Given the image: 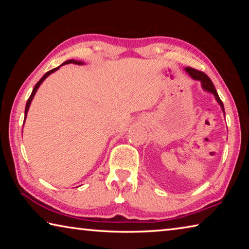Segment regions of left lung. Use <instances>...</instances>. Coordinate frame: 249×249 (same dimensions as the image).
<instances>
[{"instance_id": "left-lung-1", "label": "left lung", "mask_w": 249, "mask_h": 249, "mask_svg": "<svg viewBox=\"0 0 249 249\" xmlns=\"http://www.w3.org/2000/svg\"><path fill=\"white\" fill-rule=\"evenodd\" d=\"M184 70L187 71L188 74L190 75V77L193 79V80H197V81L201 82V87L202 89H203L204 91L206 92H210V93H212L214 95V98H215L216 102L220 104V107L222 108L223 113L225 114V111H224V105H223V102L220 99V96H218L217 92L215 90V88H214V84L213 82L211 81V79L206 75L204 72H202V71H197L196 69L193 68H190V67H187V68H184Z\"/></svg>"}]
</instances>
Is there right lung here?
I'll use <instances>...</instances> for the list:
<instances>
[{"label": "right lung", "mask_w": 249, "mask_h": 249, "mask_svg": "<svg viewBox=\"0 0 249 249\" xmlns=\"http://www.w3.org/2000/svg\"><path fill=\"white\" fill-rule=\"evenodd\" d=\"M68 64H74V65H84V62L83 61H79V60H74V59H70V60H67V61H65L64 64H62L61 66H64V65H68ZM61 66H59V67H57V68H54V69H53V70H50V71H48V72H46L44 75H43V78H41L38 82L36 83V86L34 87V89H33V92H32V94H31V96H29V99L27 100V103H26V107H25V120H26V116H27V112H28V109H29V107H31V103H32V101H33V99H34V96H35V94H36V92H37V90H38V88L40 87V84L44 82V80L47 78V77H49L50 74L52 73H53L54 71H57L59 68H60Z\"/></svg>", "instance_id": "obj_1"}]
</instances>
